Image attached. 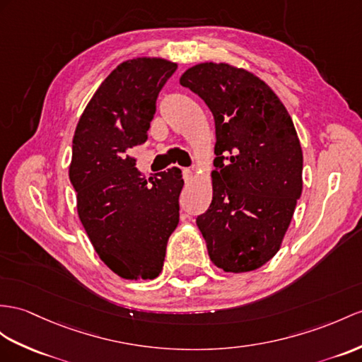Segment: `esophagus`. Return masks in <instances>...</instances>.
<instances>
[{
  "mask_svg": "<svg viewBox=\"0 0 362 362\" xmlns=\"http://www.w3.org/2000/svg\"><path fill=\"white\" fill-rule=\"evenodd\" d=\"M182 178L186 182H190L193 180V172L190 169H182Z\"/></svg>",
  "mask_w": 362,
  "mask_h": 362,
  "instance_id": "esophagus-1",
  "label": "esophagus"
}]
</instances>
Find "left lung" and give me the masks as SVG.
I'll return each mask as SVG.
<instances>
[{
	"mask_svg": "<svg viewBox=\"0 0 362 362\" xmlns=\"http://www.w3.org/2000/svg\"><path fill=\"white\" fill-rule=\"evenodd\" d=\"M215 119L214 198L197 224L211 262L250 272L275 257L303 192L293 121L270 87L244 69L202 63L180 79Z\"/></svg>",
	"mask_w": 362,
	"mask_h": 362,
	"instance_id": "left-lung-1",
	"label": "left lung"
}]
</instances>
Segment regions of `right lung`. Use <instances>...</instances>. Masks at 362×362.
Here are the masks:
<instances>
[{
	"label": "right lung",
	"instance_id": "add662e5",
	"mask_svg": "<svg viewBox=\"0 0 362 362\" xmlns=\"http://www.w3.org/2000/svg\"><path fill=\"white\" fill-rule=\"evenodd\" d=\"M176 67L160 58L119 64L75 130L69 176L79 219L105 266L126 279L160 275L180 223L181 170L172 167L146 180L129 155L147 141L158 95Z\"/></svg>",
	"mask_w": 362,
	"mask_h": 362
}]
</instances>
